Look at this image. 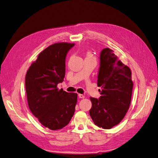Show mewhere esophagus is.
Returning <instances> with one entry per match:
<instances>
[{
    "label": "esophagus",
    "instance_id": "esophagus-1",
    "mask_svg": "<svg viewBox=\"0 0 158 158\" xmlns=\"http://www.w3.org/2000/svg\"><path fill=\"white\" fill-rule=\"evenodd\" d=\"M78 97H79V98L83 99V98H84V95L83 94H78Z\"/></svg>",
    "mask_w": 158,
    "mask_h": 158
}]
</instances>
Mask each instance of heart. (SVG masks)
Here are the masks:
<instances>
[{"label":"heart","instance_id":"b5f03b06","mask_svg":"<svg viewBox=\"0 0 158 158\" xmlns=\"http://www.w3.org/2000/svg\"><path fill=\"white\" fill-rule=\"evenodd\" d=\"M92 55H91V53H89V52H88V54H87V56H91Z\"/></svg>","mask_w":158,"mask_h":158}]
</instances>
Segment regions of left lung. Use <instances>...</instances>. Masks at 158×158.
Here are the masks:
<instances>
[{
  "label": "left lung",
  "instance_id": "1",
  "mask_svg": "<svg viewBox=\"0 0 158 158\" xmlns=\"http://www.w3.org/2000/svg\"><path fill=\"white\" fill-rule=\"evenodd\" d=\"M128 66L118 59L112 49L106 48L100 54L98 85L101 96L90 98V117L95 125L110 129L125 117L130 107L133 82Z\"/></svg>",
  "mask_w": 158,
  "mask_h": 158
}]
</instances>
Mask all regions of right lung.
<instances>
[{
    "label": "right lung",
    "instance_id": "1",
    "mask_svg": "<svg viewBox=\"0 0 158 158\" xmlns=\"http://www.w3.org/2000/svg\"><path fill=\"white\" fill-rule=\"evenodd\" d=\"M74 44L56 43L41 52L26 75L28 106L41 125L56 131L69 123L75 111L78 95L59 89L64 80L65 59Z\"/></svg>",
    "mask_w": 158,
    "mask_h": 158
}]
</instances>
